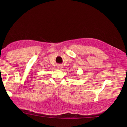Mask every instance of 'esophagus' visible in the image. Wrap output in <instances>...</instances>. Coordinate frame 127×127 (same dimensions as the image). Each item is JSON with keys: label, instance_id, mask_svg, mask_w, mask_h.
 <instances>
[{"label": "esophagus", "instance_id": "1", "mask_svg": "<svg viewBox=\"0 0 127 127\" xmlns=\"http://www.w3.org/2000/svg\"><path fill=\"white\" fill-rule=\"evenodd\" d=\"M62 65H59V66H58V68L59 69H62Z\"/></svg>", "mask_w": 127, "mask_h": 127}]
</instances>
